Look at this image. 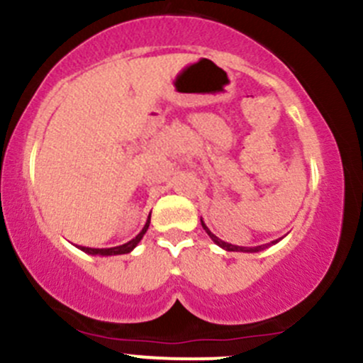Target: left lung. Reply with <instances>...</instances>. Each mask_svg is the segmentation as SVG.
<instances>
[{
	"mask_svg": "<svg viewBox=\"0 0 363 363\" xmlns=\"http://www.w3.org/2000/svg\"><path fill=\"white\" fill-rule=\"evenodd\" d=\"M201 220V226H203V230L207 231V235L211 236L212 238V242L216 243V245H219L220 249H224V250H228V252H261V250H264V249H268V247H272V245H274V243H278L280 242L281 238H284V236H281V238H278V240H273L272 243H264V245H257V247H238V245H231V243H228V242H224V240H220V238H217L216 235H213V233L208 230L207 228V224L203 223V219H200Z\"/></svg>",
	"mask_w": 363,
	"mask_h": 363,
	"instance_id": "obj_1",
	"label": "left lung"
}]
</instances>
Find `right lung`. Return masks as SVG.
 Returning <instances> with one entry per match:
<instances>
[{"instance_id":"add662e5","label":"right lung","mask_w":363,"mask_h":363,"mask_svg":"<svg viewBox=\"0 0 363 363\" xmlns=\"http://www.w3.org/2000/svg\"><path fill=\"white\" fill-rule=\"evenodd\" d=\"M150 220H151V216L147 217L146 224H144V228L140 230L139 235L135 236V238H132L130 242L123 243V245H118V247H109V249H91V247H82V245H76L79 250H83L85 254H90V255H102V257H108V255H121V254H130V252L135 249L137 245H139V242L143 240V236L146 235L147 228H150Z\"/></svg>"}]
</instances>
